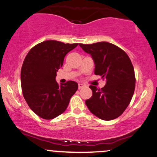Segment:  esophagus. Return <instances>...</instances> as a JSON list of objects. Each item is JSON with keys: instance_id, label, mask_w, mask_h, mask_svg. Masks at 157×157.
<instances>
[{"instance_id": "esophagus-1", "label": "esophagus", "mask_w": 157, "mask_h": 157, "mask_svg": "<svg viewBox=\"0 0 157 157\" xmlns=\"http://www.w3.org/2000/svg\"><path fill=\"white\" fill-rule=\"evenodd\" d=\"M86 86H85L84 84H83V83H78V89H82V88H83V87H85Z\"/></svg>"}]
</instances>
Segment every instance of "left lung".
Listing matches in <instances>:
<instances>
[{
    "label": "left lung",
    "mask_w": 157,
    "mask_h": 157,
    "mask_svg": "<svg viewBox=\"0 0 157 157\" xmlns=\"http://www.w3.org/2000/svg\"><path fill=\"white\" fill-rule=\"evenodd\" d=\"M79 46L92 57L94 74L106 81L103 88L89 86L92 96L86 99L90 112L104 121H111L123 113L131 102L136 86L134 68L124 50L107 42Z\"/></svg>",
    "instance_id": "1"
}]
</instances>
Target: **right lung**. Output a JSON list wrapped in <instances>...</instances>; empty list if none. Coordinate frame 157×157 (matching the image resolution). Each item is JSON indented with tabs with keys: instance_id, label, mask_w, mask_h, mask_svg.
Here are the masks:
<instances>
[{
	"instance_id": "1",
	"label": "right lung",
	"mask_w": 157,
	"mask_h": 157,
	"mask_svg": "<svg viewBox=\"0 0 157 157\" xmlns=\"http://www.w3.org/2000/svg\"><path fill=\"white\" fill-rule=\"evenodd\" d=\"M78 43L65 44L47 40L33 47L24 59L21 70V85L26 103L34 113L45 120L58 117L66 110L78 83L68 81L58 85L56 72L65 56Z\"/></svg>"
}]
</instances>
